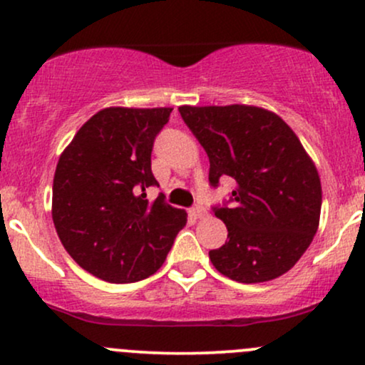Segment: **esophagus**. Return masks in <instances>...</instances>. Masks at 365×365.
Wrapping results in <instances>:
<instances>
[{"mask_svg":"<svg viewBox=\"0 0 365 365\" xmlns=\"http://www.w3.org/2000/svg\"><path fill=\"white\" fill-rule=\"evenodd\" d=\"M190 215L197 217V220H202V217L207 216V211L202 206H195V207L190 209Z\"/></svg>","mask_w":365,"mask_h":365,"instance_id":"1","label":"esophagus"}]
</instances>
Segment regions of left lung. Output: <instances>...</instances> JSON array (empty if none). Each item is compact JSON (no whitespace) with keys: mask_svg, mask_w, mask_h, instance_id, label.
<instances>
[{"mask_svg":"<svg viewBox=\"0 0 365 365\" xmlns=\"http://www.w3.org/2000/svg\"><path fill=\"white\" fill-rule=\"evenodd\" d=\"M209 158V182L235 180L232 207H215L228 230L209 250L212 266L238 283L290 271L319 226L321 178L299 137L278 115L247 104L180 106Z\"/></svg>","mask_w":365,"mask_h":365,"instance_id":"1","label":"left lung"}]
</instances>
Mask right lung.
I'll return each instance as SVG.
<instances>
[{"label": "right lung", "instance_id": "add662e5", "mask_svg": "<svg viewBox=\"0 0 365 365\" xmlns=\"http://www.w3.org/2000/svg\"><path fill=\"white\" fill-rule=\"evenodd\" d=\"M173 108L111 106L91 116L58 159L53 223L78 266L110 283H133L165 262L187 212L145 188L150 153Z\"/></svg>", "mask_w": 365, "mask_h": 365}]
</instances>
